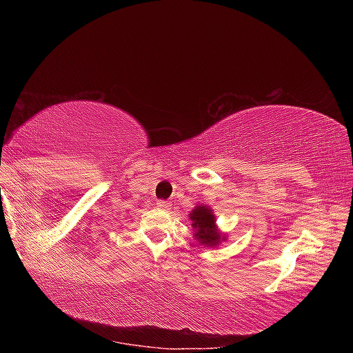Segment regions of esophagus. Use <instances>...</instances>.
Listing matches in <instances>:
<instances>
[{
    "instance_id": "34e87169",
    "label": "esophagus",
    "mask_w": 353,
    "mask_h": 353,
    "mask_svg": "<svg viewBox=\"0 0 353 353\" xmlns=\"http://www.w3.org/2000/svg\"><path fill=\"white\" fill-rule=\"evenodd\" d=\"M157 207L160 208V210H170L171 204H170V202H166V201H157Z\"/></svg>"
}]
</instances>
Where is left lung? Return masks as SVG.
I'll return each instance as SVG.
<instances>
[{"label":"left lung","instance_id":"left-lung-1","mask_svg":"<svg viewBox=\"0 0 353 353\" xmlns=\"http://www.w3.org/2000/svg\"><path fill=\"white\" fill-rule=\"evenodd\" d=\"M190 221L194 229V240L205 244L207 248L218 246L221 241L225 240V236L218 230L213 210L208 205H196L194 210L190 213Z\"/></svg>","mask_w":353,"mask_h":353}]
</instances>
